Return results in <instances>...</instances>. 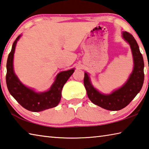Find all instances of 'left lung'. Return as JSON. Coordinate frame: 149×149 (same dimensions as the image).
Instances as JSON below:
<instances>
[{
	"instance_id": "1",
	"label": "left lung",
	"mask_w": 149,
	"mask_h": 149,
	"mask_svg": "<svg viewBox=\"0 0 149 149\" xmlns=\"http://www.w3.org/2000/svg\"><path fill=\"white\" fill-rule=\"evenodd\" d=\"M123 37L130 45L134 63L133 72L126 83L111 94H103L93 87L86 73L84 77V85L90 100L95 105L110 111L120 110L126 107L139 93L144 82V61L138 44L128 32H124Z\"/></svg>"
}]
</instances>
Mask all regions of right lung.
<instances>
[{
  "label": "right lung",
  "instance_id": "1",
  "mask_svg": "<svg viewBox=\"0 0 149 149\" xmlns=\"http://www.w3.org/2000/svg\"><path fill=\"white\" fill-rule=\"evenodd\" d=\"M18 36L13 42L12 50L8 57L6 81L7 87L11 95L25 109L33 112L42 111L56 107L61 99V92L67 80L74 72V69L62 72L57 75L55 81L47 92L37 93L20 82L13 72V59Z\"/></svg>",
  "mask_w": 149,
  "mask_h": 149
}]
</instances>
